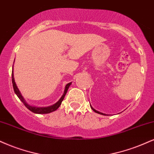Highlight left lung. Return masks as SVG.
<instances>
[{
	"label": "left lung",
	"instance_id": "1",
	"mask_svg": "<svg viewBox=\"0 0 154 154\" xmlns=\"http://www.w3.org/2000/svg\"><path fill=\"white\" fill-rule=\"evenodd\" d=\"M90 107H91V108H92V110H93V111H95V112H97V113H98V114H100V115H103V116H107V115H106V114H105V113H103V112H99V111H97V110H96L95 109H94L93 107H92L91 105H90Z\"/></svg>",
	"mask_w": 154,
	"mask_h": 154
}]
</instances>
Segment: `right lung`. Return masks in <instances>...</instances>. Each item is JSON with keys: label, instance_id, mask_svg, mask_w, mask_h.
I'll list each match as a JSON object with an SVG mask.
<instances>
[{"label": "right lung", "instance_id": "add662e5", "mask_svg": "<svg viewBox=\"0 0 154 154\" xmlns=\"http://www.w3.org/2000/svg\"><path fill=\"white\" fill-rule=\"evenodd\" d=\"M13 67H14V65H13ZM12 83H13V87H14V90L15 93H16V95L18 96V97L19 98L20 100H21L22 103H23V105H25V106L29 110H31V112H34V113H36V114L50 113V112H54V111L57 110V109L59 108V107L61 105V104H62V102L63 101V100H64V96L66 95V92H67L68 89H69V86L72 84V82H69V83H68V84L66 85L64 93H63L62 97H61L60 99H59L56 103H54V105H50V106H48V107H36V106H34V105H29V103H27L26 101L25 100V99H24L23 96H22L21 92L19 91V90H18V88H17V85H16V82H15L14 77V68H13V71H12Z\"/></svg>", "mask_w": 154, "mask_h": 154}]
</instances>
